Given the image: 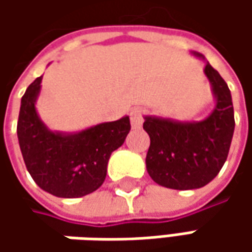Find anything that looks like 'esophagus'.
<instances>
[{"label":"esophagus","mask_w":252,"mask_h":252,"mask_svg":"<svg viewBox=\"0 0 252 252\" xmlns=\"http://www.w3.org/2000/svg\"><path fill=\"white\" fill-rule=\"evenodd\" d=\"M130 122L133 129H140L143 125V115L139 109H134L130 112Z\"/></svg>","instance_id":"esophagus-1"}]
</instances>
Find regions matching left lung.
<instances>
[{
    "instance_id": "8db88e82",
    "label": "left lung",
    "mask_w": 252,
    "mask_h": 252,
    "mask_svg": "<svg viewBox=\"0 0 252 252\" xmlns=\"http://www.w3.org/2000/svg\"><path fill=\"white\" fill-rule=\"evenodd\" d=\"M205 60L203 54L189 52ZM215 108L202 121H175L144 116L143 129L150 136L146 157L147 172L154 182L169 189H198L208 185L227 160L234 133V109L226 81L206 62Z\"/></svg>"
}]
</instances>
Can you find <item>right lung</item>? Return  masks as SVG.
<instances>
[{
  "mask_svg": "<svg viewBox=\"0 0 252 252\" xmlns=\"http://www.w3.org/2000/svg\"><path fill=\"white\" fill-rule=\"evenodd\" d=\"M42 78L21 99L16 133L25 165L39 188L57 198H81L103 184L109 157L125 143L130 119L123 116L80 131L52 130L36 109Z\"/></svg>",
  "mask_w": 252,
  "mask_h": 252,
  "instance_id": "1",
  "label": "right lung"
}]
</instances>
